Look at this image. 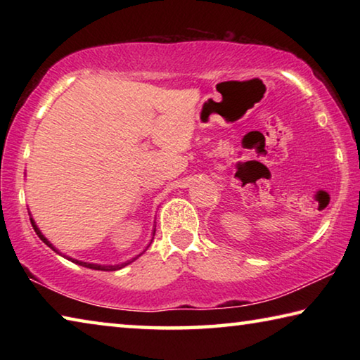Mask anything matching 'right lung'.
I'll return each mask as SVG.
<instances>
[{"label":"right lung","mask_w":360,"mask_h":360,"mask_svg":"<svg viewBox=\"0 0 360 360\" xmlns=\"http://www.w3.org/2000/svg\"><path fill=\"white\" fill-rule=\"evenodd\" d=\"M30 221H32V225H33V229H34V231H36V235H38L39 236V238L42 240V241H44L46 243V245L49 246V248H52L53 249V251H57V249L56 248H53L52 245H51V243H49L47 241V238H46V236L44 235H42L41 233V231H39V229L38 227H36V224L33 222V219H30ZM136 259V257H135ZM135 259H131V260H129V262H124V264H120V265H95V264H85V262H81V260H75V259H70V260H72V262H75V264H77V265H82V266H87V268H92V270H120V268H124L125 265H129V264H131V262L133 260H135Z\"/></svg>","instance_id":"1"}]
</instances>
